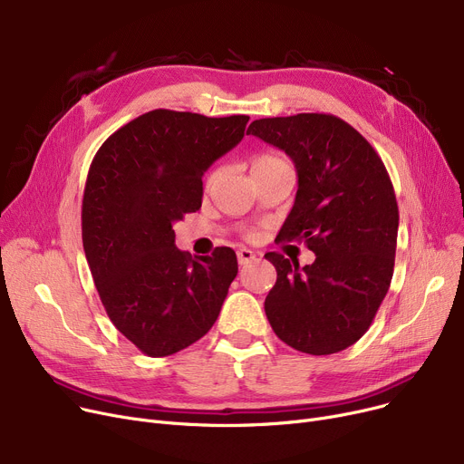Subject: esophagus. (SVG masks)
Masks as SVG:
<instances>
[{
  "instance_id": "obj_1",
  "label": "esophagus",
  "mask_w": 464,
  "mask_h": 464,
  "mask_svg": "<svg viewBox=\"0 0 464 464\" xmlns=\"http://www.w3.org/2000/svg\"><path fill=\"white\" fill-rule=\"evenodd\" d=\"M237 259H238V265H248L250 261L256 259V254L248 248H240L237 250Z\"/></svg>"
}]
</instances>
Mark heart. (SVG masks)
Wrapping results in <instances>:
<instances>
[{
	"label": "heart",
	"instance_id": "obj_1",
	"mask_svg": "<svg viewBox=\"0 0 464 464\" xmlns=\"http://www.w3.org/2000/svg\"><path fill=\"white\" fill-rule=\"evenodd\" d=\"M285 161L282 160V158H278V156H259V158H256L254 160V165L252 167H273V165H284ZM216 179V175H212V179L210 180H214Z\"/></svg>",
	"mask_w": 464,
	"mask_h": 464
}]
</instances>
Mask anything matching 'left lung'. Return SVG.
<instances>
[{
    "label": "left lung",
    "mask_w": 464,
    "mask_h": 464,
    "mask_svg": "<svg viewBox=\"0 0 464 464\" xmlns=\"http://www.w3.org/2000/svg\"><path fill=\"white\" fill-rule=\"evenodd\" d=\"M256 135L295 163L299 189L276 238L304 240L312 265L265 257L276 284L265 314L276 336L329 355L367 333L393 278L399 207L382 158L348 121L324 112L254 120Z\"/></svg>",
    "instance_id": "obj_1"
}]
</instances>
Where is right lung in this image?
I'll return each mask as SVG.
<instances>
[{
    "label": "right lung",
    "mask_w": 464,
    "mask_h": 464,
    "mask_svg": "<svg viewBox=\"0 0 464 464\" xmlns=\"http://www.w3.org/2000/svg\"><path fill=\"white\" fill-rule=\"evenodd\" d=\"M250 116L156 109L97 150L82 199V245L114 327L144 355H173L205 336L238 273L231 248L191 257L173 224L201 208L205 170L245 137Z\"/></svg>",
    "instance_id": "obj_1"
}]
</instances>
